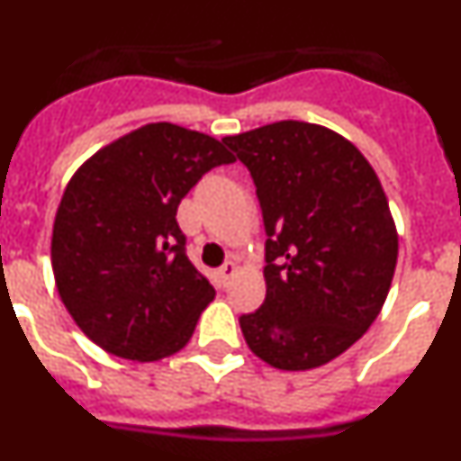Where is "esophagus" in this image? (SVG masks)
<instances>
[{
    "label": "esophagus",
    "instance_id": "obj_1",
    "mask_svg": "<svg viewBox=\"0 0 461 461\" xmlns=\"http://www.w3.org/2000/svg\"><path fill=\"white\" fill-rule=\"evenodd\" d=\"M238 272H240V267H238V263H233V260H228V263H223V266L219 267V275H221L223 284H228V281L233 279Z\"/></svg>",
    "mask_w": 461,
    "mask_h": 461
}]
</instances>
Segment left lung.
Wrapping results in <instances>:
<instances>
[{"label": "left lung", "instance_id": "1", "mask_svg": "<svg viewBox=\"0 0 461 461\" xmlns=\"http://www.w3.org/2000/svg\"><path fill=\"white\" fill-rule=\"evenodd\" d=\"M249 168L266 221V303L240 328L284 372L321 367L381 313L399 238L378 175L351 140L284 120L223 138Z\"/></svg>", "mask_w": 461, "mask_h": 461}]
</instances>
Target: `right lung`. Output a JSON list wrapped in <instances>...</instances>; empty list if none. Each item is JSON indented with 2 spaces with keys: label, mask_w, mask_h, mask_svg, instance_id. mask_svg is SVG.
Listing matches in <instances>:
<instances>
[{
  "label": "right lung",
  "mask_w": 461,
  "mask_h": 461,
  "mask_svg": "<svg viewBox=\"0 0 461 461\" xmlns=\"http://www.w3.org/2000/svg\"><path fill=\"white\" fill-rule=\"evenodd\" d=\"M233 161L223 140L154 122L73 173L52 226V272L71 319L104 351L154 362L189 344L214 288L186 258L175 214L207 170Z\"/></svg>",
  "instance_id": "obj_1"
}]
</instances>
